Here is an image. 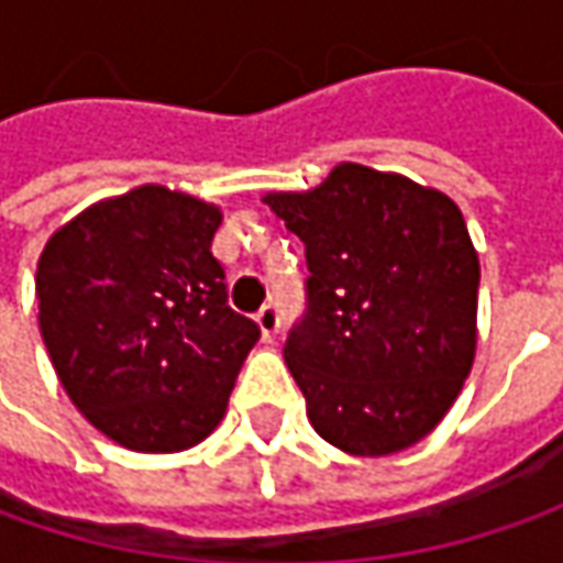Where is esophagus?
<instances>
[{
  "label": "esophagus",
  "mask_w": 563,
  "mask_h": 563,
  "mask_svg": "<svg viewBox=\"0 0 563 563\" xmlns=\"http://www.w3.org/2000/svg\"><path fill=\"white\" fill-rule=\"evenodd\" d=\"M253 319H256V325H260V335H263V341H272V338H275V332H278V325H282L278 310H275L272 303H266V307L253 316Z\"/></svg>",
  "instance_id": "obj_1"
}]
</instances>
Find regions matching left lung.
I'll return each instance as SVG.
<instances>
[{"mask_svg":"<svg viewBox=\"0 0 563 563\" xmlns=\"http://www.w3.org/2000/svg\"><path fill=\"white\" fill-rule=\"evenodd\" d=\"M263 203L307 247L310 303L285 363L313 429L354 457L413 448L476 357L479 253L464 212L435 187L360 163Z\"/></svg>","mask_w":563,"mask_h":563,"instance_id":"left-lung-1","label":"left lung"}]
</instances>
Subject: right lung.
Segmentation results:
<instances>
[{"label": "right lung", "mask_w": 563, "mask_h": 563, "mask_svg": "<svg viewBox=\"0 0 563 563\" xmlns=\"http://www.w3.org/2000/svg\"><path fill=\"white\" fill-rule=\"evenodd\" d=\"M219 225L216 203L141 185L77 212L40 253L36 319L55 376L128 451L203 442L260 341L256 322L228 307Z\"/></svg>", "instance_id": "add662e5"}]
</instances>
